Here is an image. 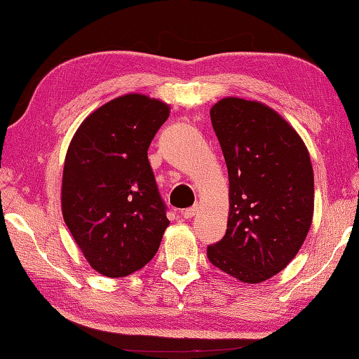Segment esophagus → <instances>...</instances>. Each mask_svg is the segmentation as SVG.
Masks as SVG:
<instances>
[{"label": "esophagus", "mask_w": 359, "mask_h": 359, "mask_svg": "<svg viewBox=\"0 0 359 359\" xmlns=\"http://www.w3.org/2000/svg\"><path fill=\"white\" fill-rule=\"evenodd\" d=\"M196 211H197V205H193V207H189V208L182 211V216H184L185 219H191L196 215Z\"/></svg>", "instance_id": "34e87169"}]
</instances>
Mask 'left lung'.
<instances>
[{"instance_id": "obj_1", "label": "left lung", "mask_w": 359, "mask_h": 359, "mask_svg": "<svg viewBox=\"0 0 359 359\" xmlns=\"http://www.w3.org/2000/svg\"><path fill=\"white\" fill-rule=\"evenodd\" d=\"M230 179V216L208 261L257 284L297 255L313 217V170L306 144L269 106L228 97L210 111Z\"/></svg>"}]
</instances>
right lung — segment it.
Masks as SVG:
<instances>
[{"mask_svg":"<svg viewBox=\"0 0 359 359\" xmlns=\"http://www.w3.org/2000/svg\"><path fill=\"white\" fill-rule=\"evenodd\" d=\"M168 104L142 94L114 98L83 121L67 149L62 208L95 271L128 276L147 265L170 220L148 160Z\"/></svg>","mask_w":359,"mask_h":359,"instance_id":"right-lung-1","label":"right lung"}]
</instances>
